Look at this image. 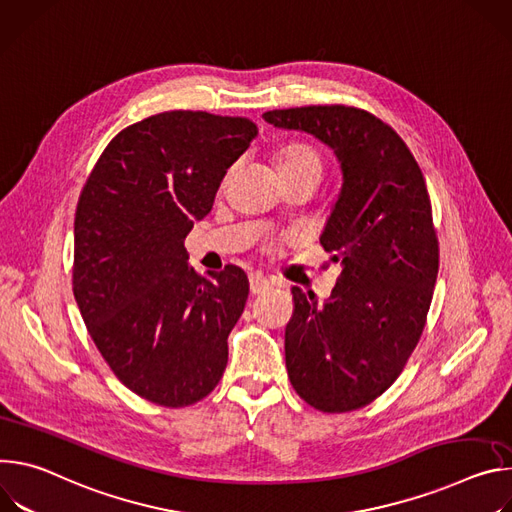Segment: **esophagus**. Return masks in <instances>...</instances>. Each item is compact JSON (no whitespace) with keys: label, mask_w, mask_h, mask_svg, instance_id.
Wrapping results in <instances>:
<instances>
[{"label":"esophagus","mask_w":512,"mask_h":512,"mask_svg":"<svg viewBox=\"0 0 512 512\" xmlns=\"http://www.w3.org/2000/svg\"><path fill=\"white\" fill-rule=\"evenodd\" d=\"M270 289H272V282L264 274H258V272L250 274V291H252V295H264Z\"/></svg>","instance_id":"34e87169"}]
</instances>
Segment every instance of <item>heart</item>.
Wrapping results in <instances>:
<instances>
[{"mask_svg":"<svg viewBox=\"0 0 512 512\" xmlns=\"http://www.w3.org/2000/svg\"><path fill=\"white\" fill-rule=\"evenodd\" d=\"M274 166L280 179H291L305 173H315L321 177L323 154L309 142H289L276 150Z\"/></svg>","mask_w":512,"mask_h":512,"instance_id":"1","label":"heart"}]
</instances>
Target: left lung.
Instances as JSON below:
<instances>
[{
  "label": "left lung",
  "mask_w": 512,
  "mask_h": 512,
  "mask_svg": "<svg viewBox=\"0 0 512 512\" xmlns=\"http://www.w3.org/2000/svg\"><path fill=\"white\" fill-rule=\"evenodd\" d=\"M262 118L313 134L342 162V195L321 234L342 272L321 307L293 289L285 358L307 405L356 411L399 378L427 321L439 270L427 185L405 140L366 109L307 105Z\"/></svg>",
  "instance_id": "1"
}]
</instances>
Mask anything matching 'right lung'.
I'll return each instance as SVG.
<instances>
[{
  "mask_svg": "<svg viewBox=\"0 0 512 512\" xmlns=\"http://www.w3.org/2000/svg\"><path fill=\"white\" fill-rule=\"evenodd\" d=\"M256 134L248 118L156 113L105 146L79 195L75 301L111 372L154 405H195L223 376L248 276L197 274L185 238Z\"/></svg>",
  "mask_w": 512,
  "mask_h": 512,
  "instance_id": "add662e5",
  "label": "right lung"
}]
</instances>
